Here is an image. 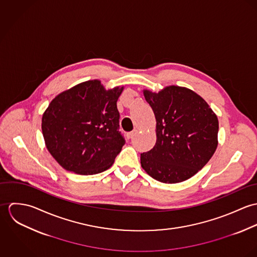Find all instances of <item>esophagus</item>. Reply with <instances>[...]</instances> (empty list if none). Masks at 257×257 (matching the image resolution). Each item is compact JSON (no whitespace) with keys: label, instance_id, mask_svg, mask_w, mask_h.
<instances>
[{"label":"esophagus","instance_id":"esophagus-1","mask_svg":"<svg viewBox=\"0 0 257 257\" xmlns=\"http://www.w3.org/2000/svg\"><path fill=\"white\" fill-rule=\"evenodd\" d=\"M136 134H137V132H136V131H134V132H131V133H128V134H126V139H127V140H131V139H133V138L136 136Z\"/></svg>","mask_w":257,"mask_h":257}]
</instances>
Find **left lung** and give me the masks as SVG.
I'll list each match as a JSON object with an SVG mask.
<instances>
[{
	"label": "left lung",
	"mask_w": 257,
	"mask_h": 257,
	"mask_svg": "<svg viewBox=\"0 0 257 257\" xmlns=\"http://www.w3.org/2000/svg\"><path fill=\"white\" fill-rule=\"evenodd\" d=\"M156 119V143L141 154L143 168L162 183L194 176L218 147L219 120L207 102L190 89L169 86L158 93L144 91Z\"/></svg>",
	"instance_id": "obj_1"
}]
</instances>
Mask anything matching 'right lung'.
<instances>
[{
    "mask_svg": "<svg viewBox=\"0 0 257 257\" xmlns=\"http://www.w3.org/2000/svg\"><path fill=\"white\" fill-rule=\"evenodd\" d=\"M123 87L106 90L99 80L56 96L42 115L45 146L67 171L93 175L109 169L125 144L116 101Z\"/></svg>",
    "mask_w": 257,
    "mask_h": 257,
    "instance_id": "1",
    "label": "right lung"
}]
</instances>
